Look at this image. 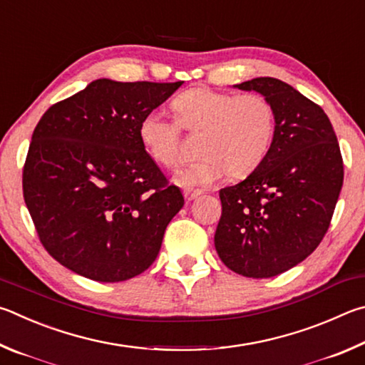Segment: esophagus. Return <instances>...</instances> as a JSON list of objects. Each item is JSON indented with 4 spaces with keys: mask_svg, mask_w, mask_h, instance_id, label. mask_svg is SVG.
<instances>
[{
    "mask_svg": "<svg viewBox=\"0 0 365 365\" xmlns=\"http://www.w3.org/2000/svg\"><path fill=\"white\" fill-rule=\"evenodd\" d=\"M182 194H184V199H186L187 202H190V200L197 199V197L202 194V190H199V189H184Z\"/></svg>",
    "mask_w": 365,
    "mask_h": 365,
    "instance_id": "obj_1",
    "label": "esophagus"
}]
</instances>
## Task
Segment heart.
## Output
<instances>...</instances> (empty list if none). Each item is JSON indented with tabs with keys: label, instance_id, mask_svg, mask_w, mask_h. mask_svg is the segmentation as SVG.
<instances>
[{
	"label": "heart",
	"instance_id": "1",
	"mask_svg": "<svg viewBox=\"0 0 365 365\" xmlns=\"http://www.w3.org/2000/svg\"><path fill=\"white\" fill-rule=\"evenodd\" d=\"M176 120L158 110L139 121L140 144L153 162L173 168L179 162L182 130L202 134V160L184 166L178 182L184 187H208L227 173L244 178L264 162L276 134V110L263 94H237L199 86L171 102Z\"/></svg>",
	"mask_w": 365,
	"mask_h": 365
}]
</instances>
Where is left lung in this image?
<instances>
[{
	"mask_svg": "<svg viewBox=\"0 0 365 365\" xmlns=\"http://www.w3.org/2000/svg\"><path fill=\"white\" fill-rule=\"evenodd\" d=\"M272 102L271 150L244 181L220 190L222 213L215 247L229 269L267 279L316 250L343 186V158L321 106L271 76L235 85Z\"/></svg>",
	"mask_w": 365,
	"mask_h": 365,
	"instance_id": "1",
	"label": "left lung"
}]
</instances>
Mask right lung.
Returning a JSON list of instances; mask_svg holds the SVG:
<instances>
[{"mask_svg":"<svg viewBox=\"0 0 365 365\" xmlns=\"http://www.w3.org/2000/svg\"><path fill=\"white\" fill-rule=\"evenodd\" d=\"M182 81L96 80L51 106L31 136L24 200L46 252L98 282L144 272L184 205L138 128Z\"/></svg>","mask_w":365,"mask_h":365,"instance_id":"right-lung-1","label":"right lung"}]
</instances>
